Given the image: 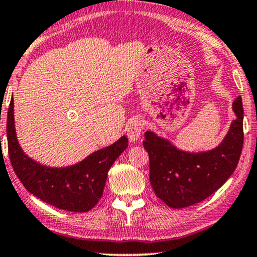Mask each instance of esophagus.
I'll return each mask as SVG.
<instances>
[{"mask_svg": "<svg viewBox=\"0 0 257 257\" xmlns=\"http://www.w3.org/2000/svg\"><path fill=\"white\" fill-rule=\"evenodd\" d=\"M143 126H145V121L140 116H135L126 125V136H128L131 142H136L142 134Z\"/></svg>", "mask_w": 257, "mask_h": 257, "instance_id": "1", "label": "esophagus"}]
</instances>
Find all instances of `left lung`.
<instances>
[{"instance_id":"obj_1","label":"left lung","mask_w":257,"mask_h":257,"mask_svg":"<svg viewBox=\"0 0 257 257\" xmlns=\"http://www.w3.org/2000/svg\"><path fill=\"white\" fill-rule=\"evenodd\" d=\"M236 118L222 143L204 153H187L168 140L146 132L143 147L149 155L154 193L170 208H186L206 200L234 173L243 147V105L232 103Z\"/></svg>"}]
</instances>
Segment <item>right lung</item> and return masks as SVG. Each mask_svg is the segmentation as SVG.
<instances>
[{
	"instance_id": "add662e5",
	"label": "right lung",
	"mask_w": 257,
	"mask_h": 257,
	"mask_svg": "<svg viewBox=\"0 0 257 257\" xmlns=\"http://www.w3.org/2000/svg\"><path fill=\"white\" fill-rule=\"evenodd\" d=\"M7 140L14 172L26 189L51 206L75 213H84L96 206L103 194L108 170L128 147V139L122 136L74 166H42L27 156L17 142L13 98L7 117Z\"/></svg>"
}]
</instances>
